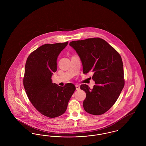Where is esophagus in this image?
<instances>
[{"label": "esophagus", "mask_w": 146, "mask_h": 146, "mask_svg": "<svg viewBox=\"0 0 146 146\" xmlns=\"http://www.w3.org/2000/svg\"><path fill=\"white\" fill-rule=\"evenodd\" d=\"M76 90H79L80 89V86H79L78 85H76Z\"/></svg>", "instance_id": "1"}]
</instances>
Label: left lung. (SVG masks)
I'll return each mask as SVG.
<instances>
[{
    "instance_id": "1",
    "label": "left lung",
    "mask_w": 146,
    "mask_h": 146,
    "mask_svg": "<svg viewBox=\"0 0 146 146\" xmlns=\"http://www.w3.org/2000/svg\"><path fill=\"white\" fill-rule=\"evenodd\" d=\"M70 45L80 57L84 74L92 72V79L95 82L92 89L86 84L80 85L86 94L84 108L91 114H103L115 103L124 86L121 57L100 38L72 41Z\"/></svg>"
}]
</instances>
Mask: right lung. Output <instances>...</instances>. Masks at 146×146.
Wrapping results in <instances>:
<instances>
[{"label":"right lung","instance_id":"obj_1","mask_svg":"<svg viewBox=\"0 0 146 146\" xmlns=\"http://www.w3.org/2000/svg\"><path fill=\"white\" fill-rule=\"evenodd\" d=\"M68 43L42 45L29 55L26 63L23 83L26 94L35 109L49 118L59 117L66 111L76 90L73 84L61 87L51 80L57 70V57Z\"/></svg>","mask_w":146,"mask_h":146}]
</instances>
